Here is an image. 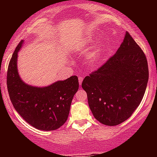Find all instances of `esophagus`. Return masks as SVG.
Segmentation results:
<instances>
[{"label":"esophagus","mask_w":157,"mask_h":157,"mask_svg":"<svg viewBox=\"0 0 157 157\" xmlns=\"http://www.w3.org/2000/svg\"><path fill=\"white\" fill-rule=\"evenodd\" d=\"M82 81H83V77H82V76H79V77H78V82H79V85H81L82 82Z\"/></svg>","instance_id":"esophagus-1"}]
</instances>
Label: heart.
Wrapping results in <instances>:
<instances>
[{
	"label": "heart",
	"mask_w": 157,
	"mask_h": 157,
	"mask_svg": "<svg viewBox=\"0 0 157 157\" xmlns=\"http://www.w3.org/2000/svg\"><path fill=\"white\" fill-rule=\"evenodd\" d=\"M95 43V41L93 39H87L84 42L82 43L83 48H88L91 46L92 45H94ZM104 56V48L101 45H99L98 48H96L95 50L93 51L92 52L89 54L87 56V61L91 65H98L101 63V61L102 60V58Z\"/></svg>",
	"instance_id": "obj_1"
}]
</instances>
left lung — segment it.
Here are the masks:
<instances>
[{
  "instance_id": "left-lung-1",
  "label": "left lung",
  "mask_w": 157,
  "mask_h": 157,
  "mask_svg": "<svg viewBox=\"0 0 157 157\" xmlns=\"http://www.w3.org/2000/svg\"><path fill=\"white\" fill-rule=\"evenodd\" d=\"M148 79L145 54L126 32L115 55L86 76L82 87L96 120L104 125L116 126L130 118L140 105Z\"/></svg>"
}]
</instances>
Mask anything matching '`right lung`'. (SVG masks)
I'll return each mask as SVG.
<instances>
[{"label": "right lung", "instance_id": "obj_1", "mask_svg": "<svg viewBox=\"0 0 157 157\" xmlns=\"http://www.w3.org/2000/svg\"><path fill=\"white\" fill-rule=\"evenodd\" d=\"M22 40L14 51L7 73V86L11 101L25 121L37 130H54L67 120L74 95L78 90L76 75L47 86L29 85L22 80L17 67L18 52Z\"/></svg>", "mask_w": 157, "mask_h": 157}]
</instances>
